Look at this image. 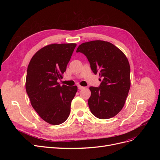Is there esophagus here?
Wrapping results in <instances>:
<instances>
[{
	"mask_svg": "<svg viewBox=\"0 0 160 160\" xmlns=\"http://www.w3.org/2000/svg\"><path fill=\"white\" fill-rule=\"evenodd\" d=\"M77 88H78V89H79V90L83 89L85 88L84 87H82V86H81V85H78V86H77Z\"/></svg>",
	"mask_w": 160,
	"mask_h": 160,
	"instance_id": "34e87169",
	"label": "esophagus"
}]
</instances>
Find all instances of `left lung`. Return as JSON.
I'll use <instances>...</instances> for the list:
<instances>
[{"mask_svg":"<svg viewBox=\"0 0 160 160\" xmlns=\"http://www.w3.org/2000/svg\"><path fill=\"white\" fill-rule=\"evenodd\" d=\"M77 52L84 54L101 84L90 87L88 105L96 118L107 119L122 109L130 89V66L124 53L111 42L93 41L82 43Z\"/></svg>","mask_w":160,"mask_h":160,"instance_id":"obj_1","label":"left lung"}]
</instances>
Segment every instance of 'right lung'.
<instances>
[{
  "label": "right lung",
  "mask_w": 160,
  "mask_h": 160,
  "mask_svg": "<svg viewBox=\"0 0 160 160\" xmlns=\"http://www.w3.org/2000/svg\"><path fill=\"white\" fill-rule=\"evenodd\" d=\"M77 45L52 44L38 51L28 64L26 91L33 109L48 123L59 125L67 120L77 86H62L58 80L66 71Z\"/></svg>",
  "instance_id": "obj_1"
}]
</instances>
